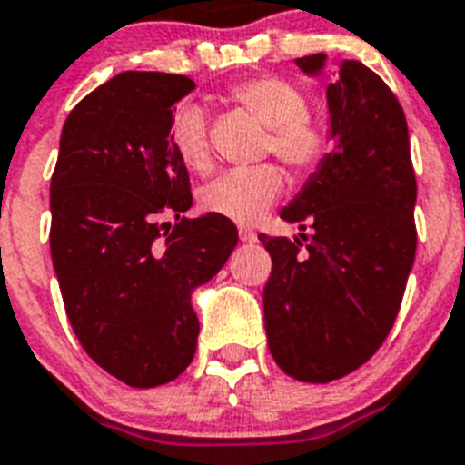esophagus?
<instances>
[{"instance_id":"esophagus-1","label":"esophagus","mask_w":465,"mask_h":465,"mask_svg":"<svg viewBox=\"0 0 465 465\" xmlns=\"http://www.w3.org/2000/svg\"><path fill=\"white\" fill-rule=\"evenodd\" d=\"M238 236H241V241H243V243H255V241H257L255 229H250V227L238 229Z\"/></svg>"}]
</instances>
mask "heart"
Wrapping results in <instances>:
<instances>
[{"mask_svg":"<svg viewBox=\"0 0 465 465\" xmlns=\"http://www.w3.org/2000/svg\"><path fill=\"white\" fill-rule=\"evenodd\" d=\"M232 98L243 110L260 119L266 128V152H273L294 171H309L328 149V135L321 124L306 114V98L300 88L278 76H255L232 88ZM171 143L187 168L205 173L210 159L208 121L199 104H184L171 121ZM282 192V175L276 165L233 168L222 173L215 183L201 192V203L208 213L241 224H252L264 215Z\"/></svg>","mask_w":465,"mask_h":465,"instance_id":"heart-1","label":"heart"}]
</instances>
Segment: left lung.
<instances>
[{"mask_svg": "<svg viewBox=\"0 0 465 465\" xmlns=\"http://www.w3.org/2000/svg\"><path fill=\"white\" fill-rule=\"evenodd\" d=\"M325 54L297 58L304 74ZM334 149L281 210L294 236H264L272 276L264 285L269 351L282 372L309 383L341 379L383 344L401 311L417 252V177L405 112L386 84L344 60L328 86Z\"/></svg>", "mask_w": 465, "mask_h": 465, "instance_id": "obj_1", "label": "left lung"}]
</instances>
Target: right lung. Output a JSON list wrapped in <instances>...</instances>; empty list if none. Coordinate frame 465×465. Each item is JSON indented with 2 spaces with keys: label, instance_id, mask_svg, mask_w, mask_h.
Segmentation results:
<instances>
[{
  "label": "right lung",
  "instance_id": "add662e5",
  "mask_svg": "<svg viewBox=\"0 0 465 465\" xmlns=\"http://www.w3.org/2000/svg\"><path fill=\"white\" fill-rule=\"evenodd\" d=\"M193 88L165 72L112 76L70 112L51 177V257L72 330L133 389L187 370L199 341L193 290L238 243L227 217H184L192 192L171 121Z\"/></svg>",
  "mask_w": 465,
  "mask_h": 465
}]
</instances>
